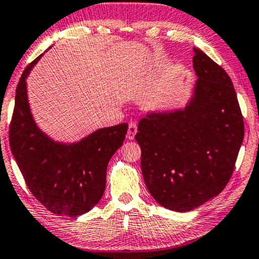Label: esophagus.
<instances>
[{"label":"esophagus","mask_w":259,"mask_h":259,"mask_svg":"<svg viewBox=\"0 0 259 259\" xmlns=\"http://www.w3.org/2000/svg\"><path fill=\"white\" fill-rule=\"evenodd\" d=\"M136 133H137L136 123L130 122L129 123V128H128V134H126V138H128V140H134Z\"/></svg>","instance_id":"esophagus-1"}]
</instances>
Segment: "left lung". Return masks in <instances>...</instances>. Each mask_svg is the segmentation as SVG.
<instances>
[{
  "mask_svg": "<svg viewBox=\"0 0 259 259\" xmlns=\"http://www.w3.org/2000/svg\"><path fill=\"white\" fill-rule=\"evenodd\" d=\"M192 63L197 81L185 108L149 112L135 136L149 192L178 212L194 210L223 190L244 137L231 78L197 48Z\"/></svg>",
  "mask_w": 259,
  "mask_h": 259,
  "instance_id": "left-lung-1",
  "label": "left lung"
}]
</instances>
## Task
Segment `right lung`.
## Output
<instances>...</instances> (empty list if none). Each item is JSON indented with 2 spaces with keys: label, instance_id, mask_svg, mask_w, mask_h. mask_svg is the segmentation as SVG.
<instances>
[{
  "label": "right lung",
  "instance_id": "obj_1",
  "mask_svg": "<svg viewBox=\"0 0 259 259\" xmlns=\"http://www.w3.org/2000/svg\"><path fill=\"white\" fill-rule=\"evenodd\" d=\"M42 55L24 69L17 84L9 144L35 198L53 213L77 217L103 196L108 163L124 142L128 123L98 129L75 143L52 140L36 125L27 96L25 78Z\"/></svg>",
  "mask_w": 259,
  "mask_h": 259
}]
</instances>
